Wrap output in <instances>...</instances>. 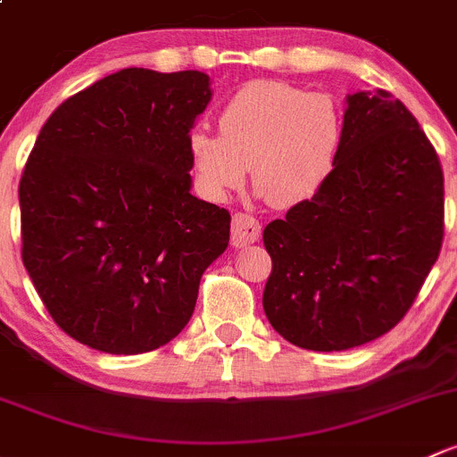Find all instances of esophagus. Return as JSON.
Segmentation results:
<instances>
[{"label": "esophagus", "instance_id": "obj_1", "mask_svg": "<svg viewBox=\"0 0 457 457\" xmlns=\"http://www.w3.org/2000/svg\"><path fill=\"white\" fill-rule=\"evenodd\" d=\"M260 237H262L260 220L253 218L251 213H235L233 215V230H230L233 246L242 248V246H246V244L257 242Z\"/></svg>", "mask_w": 457, "mask_h": 457}]
</instances>
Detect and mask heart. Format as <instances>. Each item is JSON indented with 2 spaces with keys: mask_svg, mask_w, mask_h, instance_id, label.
<instances>
[{
  "mask_svg": "<svg viewBox=\"0 0 457 457\" xmlns=\"http://www.w3.org/2000/svg\"><path fill=\"white\" fill-rule=\"evenodd\" d=\"M220 136L194 131L189 158L197 187L213 200L253 187L275 209L310 200L330 178L343 143V116L328 94L281 81L237 89L218 116Z\"/></svg>",
  "mask_w": 457,
  "mask_h": 457,
  "instance_id": "b5f03b06",
  "label": "heart"
}]
</instances>
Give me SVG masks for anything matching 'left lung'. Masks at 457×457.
I'll list each match as a JSON object with an SVG mask.
<instances>
[{
    "label": "left lung",
    "mask_w": 457,
    "mask_h": 457,
    "mask_svg": "<svg viewBox=\"0 0 457 457\" xmlns=\"http://www.w3.org/2000/svg\"><path fill=\"white\" fill-rule=\"evenodd\" d=\"M445 176L411 112L385 89L347 96L326 185L263 228V310L286 341L341 352L392 330L440 255Z\"/></svg>",
    "instance_id": "1"
}]
</instances>
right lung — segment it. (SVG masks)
<instances>
[{"mask_svg":"<svg viewBox=\"0 0 457 457\" xmlns=\"http://www.w3.org/2000/svg\"><path fill=\"white\" fill-rule=\"evenodd\" d=\"M211 101L197 70L125 68L61 103L19 182L21 260L74 341L143 354L194 314L230 213L191 195L189 131Z\"/></svg>","mask_w":457,"mask_h":457,"instance_id":"1","label":"right lung"}]
</instances>
